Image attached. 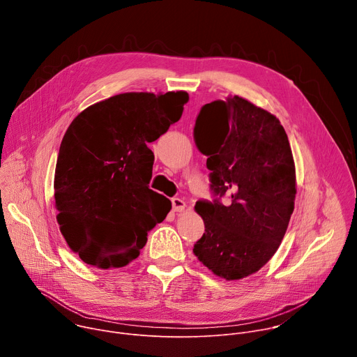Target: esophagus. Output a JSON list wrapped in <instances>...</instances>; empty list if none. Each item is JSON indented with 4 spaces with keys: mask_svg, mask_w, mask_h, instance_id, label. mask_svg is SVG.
I'll return each instance as SVG.
<instances>
[{
    "mask_svg": "<svg viewBox=\"0 0 357 357\" xmlns=\"http://www.w3.org/2000/svg\"><path fill=\"white\" fill-rule=\"evenodd\" d=\"M185 208H186V203L182 199H179V197L172 199V211L174 212H182V211H185Z\"/></svg>",
    "mask_w": 357,
    "mask_h": 357,
    "instance_id": "34e87169",
    "label": "esophagus"
}]
</instances>
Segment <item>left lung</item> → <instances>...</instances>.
<instances>
[{"mask_svg":"<svg viewBox=\"0 0 357 357\" xmlns=\"http://www.w3.org/2000/svg\"><path fill=\"white\" fill-rule=\"evenodd\" d=\"M193 138L208 157L215 196L196 202L205 233L193 252L222 278L248 277L274 256L294 212L295 165L287 132L275 116L234 96L200 109ZM225 194L229 200L223 204Z\"/></svg>","mask_w":357,"mask_h":357,"instance_id":"left-lung-1","label":"left lung"}]
</instances>
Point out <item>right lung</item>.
<instances>
[{
  "mask_svg": "<svg viewBox=\"0 0 357 357\" xmlns=\"http://www.w3.org/2000/svg\"><path fill=\"white\" fill-rule=\"evenodd\" d=\"M188 100L186 91L123 93L87 107L69 126L55 171L56 219L86 264L127 266L167 218L171 200L148 185L154 165L148 142L181 119Z\"/></svg>",
  "mask_w": 357,
  "mask_h": 357,
  "instance_id": "obj_1",
  "label": "right lung"
}]
</instances>
